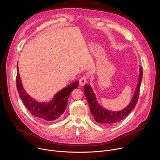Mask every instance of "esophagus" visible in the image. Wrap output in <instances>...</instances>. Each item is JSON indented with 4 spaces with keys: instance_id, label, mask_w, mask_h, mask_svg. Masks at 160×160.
I'll return each mask as SVG.
<instances>
[{
    "instance_id": "esophagus-1",
    "label": "esophagus",
    "mask_w": 160,
    "mask_h": 160,
    "mask_svg": "<svg viewBox=\"0 0 160 160\" xmlns=\"http://www.w3.org/2000/svg\"><path fill=\"white\" fill-rule=\"evenodd\" d=\"M87 76H85V75H83V77H81V78H80V84H81V85L83 86V85H84L87 82Z\"/></svg>"
}]
</instances>
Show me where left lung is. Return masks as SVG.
<instances>
[{"mask_svg": "<svg viewBox=\"0 0 160 160\" xmlns=\"http://www.w3.org/2000/svg\"><path fill=\"white\" fill-rule=\"evenodd\" d=\"M139 71V82L131 102L125 109L119 111L114 112L102 108V106L98 103L92 87L90 85L85 84L83 90L84 94L88 103L90 112L97 122L103 125H112L117 124L118 122L124 119L135 108L139 99L140 87L142 78V68L141 66Z\"/></svg>", "mask_w": 160, "mask_h": 160, "instance_id": "8db88e82", "label": "left lung"}]
</instances>
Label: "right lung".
Here are the masks:
<instances>
[{"label": "right lung", "instance_id": "1", "mask_svg": "<svg viewBox=\"0 0 160 160\" xmlns=\"http://www.w3.org/2000/svg\"><path fill=\"white\" fill-rule=\"evenodd\" d=\"M17 72L16 86L21 99L34 117L44 121H54L61 116L66 108L68 98L79 83V81L74 82L58 92L49 102H41L33 99L26 92L21 83L18 66Z\"/></svg>", "mask_w": 160, "mask_h": 160}]
</instances>
